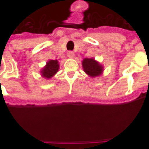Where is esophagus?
<instances>
[{"label":"esophagus","instance_id":"1","mask_svg":"<svg viewBox=\"0 0 149 149\" xmlns=\"http://www.w3.org/2000/svg\"><path fill=\"white\" fill-rule=\"evenodd\" d=\"M68 56L71 59L74 58V53L73 51H68Z\"/></svg>","mask_w":149,"mask_h":149}]
</instances>
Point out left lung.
I'll list each match as a JSON object with an SVG mask.
<instances>
[{
	"label": "left lung",
	"instance_id": "obj_1",
	"mask_svg": "<svg viewBox=\"0 0 149 149\" xmlns=\"http://www.w3.org/2000/svg\"><path fill=\"white\" fill-rule=\"evenodd\" d=\"M84 71L90 77H98L103 72V66L93 58H85L82 62Z\"/></svg>",
	"mask_w": 149,
	"mask_h": 149
}]
</instances>
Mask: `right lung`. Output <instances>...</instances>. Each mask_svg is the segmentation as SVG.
I'll use <instances>...</instances> for the list:
<instances>
[{
	"label": "right lung",
	"mask_w": 149,
	"mask_h": 149,
	"mask_svg": "<svg viewBox=\"0 0 149 149\" xmlns=\"http://www.w3.org/2000/svg\"><path fill=\"white\" fill-rule=\"evenodd\" d=\"M59 69V63L56 60H51L47 63L45 66L41 71L42 76L45 78H51Z\"/></svg>",
	"instance_id": "obj_1"
}]
</instances>
